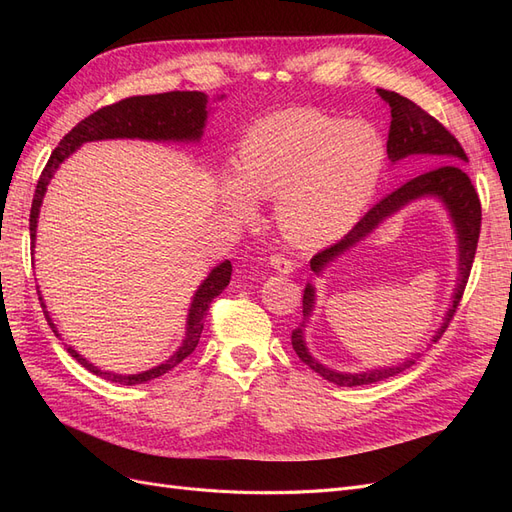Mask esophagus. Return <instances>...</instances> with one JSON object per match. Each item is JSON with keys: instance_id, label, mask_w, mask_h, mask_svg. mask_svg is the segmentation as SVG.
<instances>
[{"instance_id": "34e87169", "label": "esophagus", "mask_w": 512, "mask_h": 512, "mask_svg": "<svg viewBox=\"0 0 512 512\" xmlns=\"http://www.w3.org/2000/svg\"><path fill=\"white\" fill-rule=\"evenodd\" d=\"M269 265L277 271V273H284V275H288V273H292V260L290 258H286V256H282V254H275V256H271V260H269Z\"/></svg>"}]
</instances>
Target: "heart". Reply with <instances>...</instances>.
<instances>
[{
  "instance_id": "obj_1",
  "label": "heart",
  "mask_w": 512,
  "mask_h": 512,
  "mask_svg": "<svg viewBox=\"0 0 512 512\" xmlns=\"http://www.w3.org/2000/svg\"><path fill=\"white\" fill-rule=\"evenodd\" d=\"M384 149L365 121L314 108H286L258 119L239 145V177L224 179L232 213L252 211V196L277 198L275 222L299 247L348 232L376 192Z\"/></svg>"
}]
</instances>
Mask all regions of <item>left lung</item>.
<instances>
[{
  "instance_id": "1",
  "label": "left lung",
  "mask_w": 512,
  "mask_h": 512,
  "mask_svg": "<svg viewBox=\"0 0 512 512\" xmlns=\"http://www.w3.org/2000/svg\"><path fill=\"white\" fill-rule=\"evenodd\" d=\"M378 94L391 106V130H389V141H386L389 160L399 162L410 156H421L429 164H438V166L429 168L427 173L410 179L389 196H384L378 205L371 207L363 218L352 226V230L344 239H339L337 243L327 247V250L318 252L312 260H309V267H312L314 273H322V269L327 267L329 262H333L337 256H342L344 252L350 250V247L363 241L369 232H374L386 218H389V215L397 213L401 207L412 203V200L425 198V196L440 198L444 207L448 209V215H451L457 230L459 277H457V288L453 292V305L448 307L442 327L431 339V342H438V339L444 335L448 322L453 320L457 305L463 297V290H466V284H468L476 245H478V235H480V215H483L480 213V200L470 177L463 173L461 162H468V156L459 145L457 138L448 132L436 117H431L412 100L386 89H378ZM314 303H316L314 286L307 284L303 290V322L292 331L290 339H292L294 352L299 354V359L305 365L312 367L324 380H329L337 386L374 384V382L401 374V371L412 367L418 361V356H421V352H416L412 354V359H406L399 365L367 369V371H359V374H346V371H335V369L324 367L314 359L312 354H309L303 339L305 322L314 312Z\"/></svg>"
}]
</instances>
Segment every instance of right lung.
Returning <instances> with one entry per match:
<instances>
[{
	"label": "right lung",
	"mask_w": 512,
	"mask_h": 512,
	"mask_svg": "<svg viewBox=\"0 0 512 512\" xmlns=\"http://www.w3.org/2000/svg\"><path fill=\"white\" fill-rule=\"evenodd\" d=\"M207 115H209L207 96L203 94V91H168V94L132 96L126 100H119L111 106L100 108V111H96L94 115L85 117L81 123H76V126L64 138H61L38 179L32 213H29V235H32V241H36L38 213H40L46 185H49L59 164L64 162L70 153L79 149L83 143L102 141V138H145V141H188V143L200 141ZM230 273H232L230 260H224L207 275V280L198 286L194 299H192V305H190L188 324H185L183 344L179 346V350L173 356H170L168 361H164L158 367L141 371V374L121 376V374H111V371H102L94 363L83 359V356L72 346L68 348V352L85 369H89L91 374H96V376L106 378L111 382L132 386V384H143L153 378H160L166 374V371L177 367L185 359V356H190L194 352V348L198 346L200 333H203V327H205L209 305L230 284ZM38 299L44 309L46 322H49V327L59 337L57 327L53 324L49 312H46V305L40 297V290H38Z\"/></svg>",
	"instance_id": "add662e5"
}]
</instances>
